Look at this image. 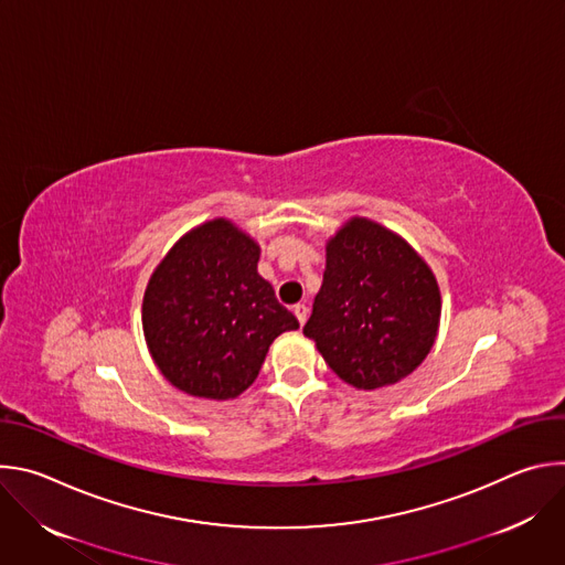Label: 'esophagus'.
I'll use <instances>...</instances> for the list:
<instances>
[{"mask_svg": "<svg viewBox=\"0 0 565 565\" xmlns=\"http://www.w3.org/2000/svg\"><path fill=\"white\" fill-rule=\"evenodd\" d=\"M292 312H295V317L299 319V324L303 327L306 319H308V306H306V303H295V306H292Z\"/></svg>", "mask_w": 565, "mask_h": 565, "instance_id": "obj_1", "label": "esophagus"}]
</instances>
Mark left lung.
Here are the masks:
<instances>
[{
    "instance_id": "8db88e82",
    "label": "left lung",
    "mask_w": 565,
    "mask_h": 565,
    "mask_svg": "<svg viewBox=\"0 0 565 565\" xmlns=\"http://www.w3.org/2000/svg\"><path fill=\"white\" fill-rule=\"evenodd\" d=\"M440 288L397 232L351 216L327 241L324 281L303 335L347 384L382 388L414 373L438 338Z\"/></svg>"
}]
</instances>
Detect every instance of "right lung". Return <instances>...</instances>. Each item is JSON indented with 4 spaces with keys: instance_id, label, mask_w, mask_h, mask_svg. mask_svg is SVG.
I'll use <instances>...</instances> for the list:
<instances>
[{
    "instance_id": "obj_1",
    "label": "right lung",
    "mask_w": 565,
    "mask_h": 565,
    "mask_svg": "<svg viewBox=\"0 0 565 565\" xmlns=\"http://www.w3.org/2000/svg\"><path fill=\"white\" fill-rule=\"evenodd\" d=\"M259 255L248 232L218 216L185 232L151 273L142 333L177 388L232 399L257 380L270 344L299 329L257 273Z\"/></svg>"
}]
</instances>
